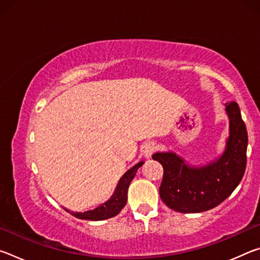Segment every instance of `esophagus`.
Segmentation results:
<instances>
[{"label":"esophagus","mask_w":260,"mask_h":260,"mask_svg":"<svg viewBox=\"0 0 260 260\" xmlns=\"http://www.w3.org/2000/svg\"><path fill=\"white\" fill-rule=\"evenodd\" d=\"M156 150H157V146L155 142H147L143 146V153L147 158H150L153 153H155Z\"/></svg>","instance_id":"1"}]
</instances>
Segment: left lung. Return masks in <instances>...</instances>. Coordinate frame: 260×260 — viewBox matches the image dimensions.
I'll use <instances>...</instances> for the list:
<instances>
[{"instance_id": "obj_1", "label": "left lung", "mask_w": 260, "mask_h": 260, "mask_svg": "<svg viewBox=\"0 0 260 260\" xmlns=\"http://www.w3.org/2000/svg\"><path fill=\"white\" fill-rule=\"evenodd\" d=\"M230 116V139L226 150L217 161L193 169L172 152H157L164 174L159 187L161 201L177 212L199 213L225 201L243 178L246 166L248 132L239 104L226 103Z\"/></svg>"}]
</instances>
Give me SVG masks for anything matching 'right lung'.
I'll return each instance as SVG.
<instances>
[{"label": "right lung", "mask_w": 260, "mask_h": 260, "mask_svg": "<svg viewBox=\"0 0 260 260\" xmlns=\"http://www.w3.org/2000/svg\"><path fill=\"white\" fill-rule=\"evenodd\" d=\"M142 164H143V161L139 162V164H136L135 166L132 167L131 170L127 171V172L122 175V178L120 179L119 183H118L116 191H114L112 197L107 202V203L102 204L93 211H87V212H83V213L71 212V214L77 218L85 219V220H94V221H98V220L109 219V218L114 217V215H117L120 212L121 209L126 205L127 191H128L129 183L132 180H133V178L135 177L136 171H138L140 167L142 166Z\"/></svg>", "instance_id": "obj_1"}]
</instances>
